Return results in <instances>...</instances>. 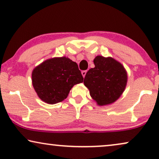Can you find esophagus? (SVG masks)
I'll list each match as a JSON object with an SVG mask.
<instances>
[{
	"instance_id": "obj_1",
	"label": "esophagus",
	"mask_w": 159,
	"mask_h": 159,
	"mask_svg": "<svg viewBox=\"0 0 159 159\" xmlns=\"http://www.w3.org/2000/svg\"><path fill=\"white\" fill-rule=\"evenodd\" d=\"M86 73H87V71H86V70H84V71H82V76H83V77H85Z\"/></svg>"
}]
</instances>
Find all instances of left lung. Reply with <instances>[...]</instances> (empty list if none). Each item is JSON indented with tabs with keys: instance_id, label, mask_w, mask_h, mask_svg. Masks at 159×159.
Instances as JSON below:
<instances>
[{
	"instance_id": "1",
	"label": "left lung",
	"mask_w": 159,
	"mask_h": 159,
	"mask_svg": "<svg viewBox=\"0 0 159 159\" xmlns=\"http://www.w3.org/2000/svg\"><path fill=\"white\" fill-rule=\"evenodd\" d=\"M93 62L95 67L87 72L84 79V85L98 105L114 103L125 89L127 75L125 68L110 57L98 56Z\"/></svg>"
}]
</instances>
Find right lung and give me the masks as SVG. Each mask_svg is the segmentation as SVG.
<instances>
[{
    "label": "right lung",
    "instance_id": "add662e5",
    "mask_svg": "<svg viewBox=\"0 0 159 159\" xmlns=\"http://www.w3.org/2000/svg\"><path fill=\"white\" fill-rule=\"evenodd\" d=\"M32 84L39 98L49 104L66 99L75 84L83 82L77 63L66 57L43 62L32 71Z\"/></svg>",
    "mask_w": 159,
    "mask_h": 159
}]
</instances>
